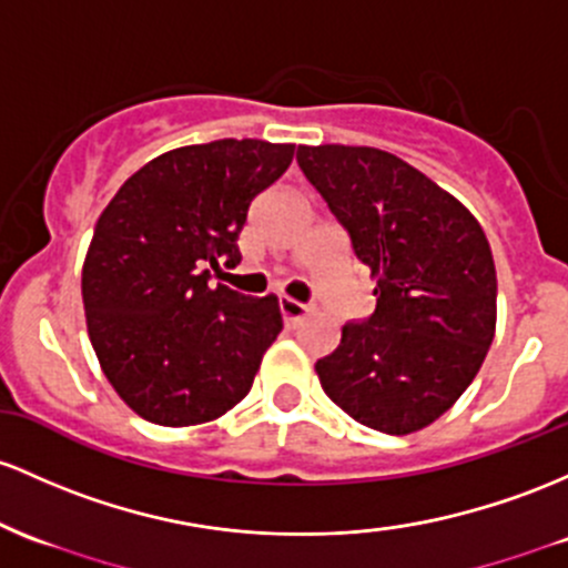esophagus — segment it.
<instances>
[{"mask_svg": "<svg viewBox=\"0 0 568 568\" xmlns=\"http://www.w3.org/2000/svg\"><path fill=\"white\" fill-rule=\"evenodd\" d=\"M307 313H310L307 304L294 302V298H288V296H280V315H283L285 326H296V323L302 321Z\"/></svg>", "mask_w": 568, "mask_h": 568, "instance_id": "obj_1", "label": "esophagus"}]
</instances>
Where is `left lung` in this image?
Here are the masks:
<instances>
[{"label":"left lung","mask_w":568,"mask_h":568,"mask_svg":"<svg viewBox=\"0 0 568 568\" xmlns=\"http://www.w3.org/2000/svg\"><path fill=\"white\" fill-rule=\"evenodd\" d=\"M296 161L377 280L375 313L345 323L339 347L315 364L323 390L375 432L413 434L469 388L494 342L483 226L394 153L298 145Z\"/></svg>","instance_id":"8db88e82"}]
</instances>
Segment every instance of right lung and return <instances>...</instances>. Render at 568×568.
<instances>
[{
	"instance_id": "obj_1",
	"label": "right lung",
	"mask_w": 568,
	"mask_h": 568,
	"mask_svg": "<svg viewBox=\"0 0 568 568\" xmlns=\"http://www.w3.org/2000/svg\"><path fill=\"white\" fill-rule=\"evenodd\" d=\"M294 161V145L215 140L134 172L99 215L83 266L91 345L118 396L159 426L221 417L251 390L283 332L277 298L210 285L240 264L251 202Z\"/></svg>"
}]
</instances>
